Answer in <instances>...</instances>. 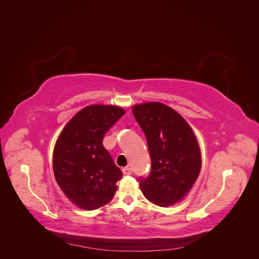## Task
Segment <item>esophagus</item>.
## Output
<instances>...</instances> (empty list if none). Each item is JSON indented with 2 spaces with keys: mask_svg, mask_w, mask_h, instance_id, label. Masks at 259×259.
Returning <instances> with one entry per match:
<instances>
[{
  "mask_svg": "<svg viewBox=\"0 0 259 259\" xmlns=\"http://www.w3.org/2000/svg\"><path fill=\"white\" fill-rule=\"evenodd\" d=\"M122 173L124 176H128L132 174V169H131V167H124L122 169Z\"/></svg>",
  "mask_w": 259,
  "mask_h": 259,
  "instance_id": "1",
  "label": "esophagus"
}]
</instances>
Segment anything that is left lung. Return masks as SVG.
Instances as JSON below:
<instances>
[{
  "label": "left lung",
  "instance_id": "left-lung-1",
  "mask_svg": "<svg viewBox=\"0 0 259 259\" xmlns=\"http://www.w3.org/2000/svg\"><path fill=\"white\" fill-rule=\"evenodd\" d=\"M144 131L151 170L140 179L145 197L159 206L183 201L199 177L202 155L197 136L184 117L162 103H144L132 107Z\"/></svg>",
  "mask_w": 259,
  "mask_h": 259
}]
</instances>
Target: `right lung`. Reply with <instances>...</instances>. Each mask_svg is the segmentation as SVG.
Segmentation results:
<instances>
[{
    "instance_id": "add662e5",
    "label": "right lung",
    "mask_w": 259,
    "mask_h": 259,
    "mask_svg": "<svg viewBox=\"0 0 259 259\" xmlns=\"http://www.w3.org/2000/svg\"><path fill=\"white\" fill-rule=\"evenodd\" d=\"M124 113L119 106L90 105L74 114L59 134L53 153L54 175L75 206L93 210L113 199L122 171L103 140Z\"/></svg>"
}]
</instances>
